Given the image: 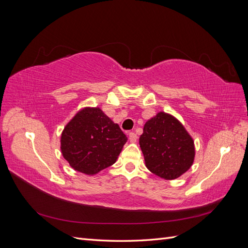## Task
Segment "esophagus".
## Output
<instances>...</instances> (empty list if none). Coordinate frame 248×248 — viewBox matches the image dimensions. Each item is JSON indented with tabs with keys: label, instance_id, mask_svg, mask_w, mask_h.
<instances>
[{
	"label": "esophagus",
	"instance_id": "obj_1",
	"mask_svg": "<svg viewBox=\"0 0 248 248\" xmlns=\"http://www.w3.org/2000/svg\"><path fill=\"white\" fill-rule=\"evenodd\" d=\"M129 141L130 142H136L137 141V140H138V136L134 132H130L129 133Z\"/></svg>",
	"mask_w": 248,
	"mask_h": 248
}]
</instances>
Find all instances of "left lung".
I'll return each instance as SVG.
<instances>
[{
	"label": "left lung",
	"instance_id": "1",
	"mask_svg": "<svg viewBox=\"0 0 248 248\" xmlns=\"http://www.w3.org/2000/svg\"><path fill=\"white\" fill-rule=\"evenodd\" d=\"M140 146L147 169L162 179L174 180L190 169L194 141L177 118L164 111L146 122Z\"/></svg>",
	"mask_w": 248,
	"mask_h": 248
}]
</instances>
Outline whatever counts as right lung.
Listing matches in <instances>:
<instances>
[{
	"mask_svg": "<svg viewBox=\"0 0 248 248\" xmlns=\"http://www.w3.org/2000/svg\"><path fill=\"white\" fill-rule=\"evenodd\" d=\"M126 141L99 108H84L64 127L61 152L73 170L92 176L116 162Z\"/></svg>",
	"mask_w": 248,
	"mask_h": 248,
	"instance_id": "obj_1",
	"label": "right lung"
}]
</instances>
